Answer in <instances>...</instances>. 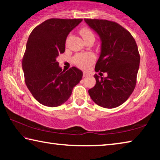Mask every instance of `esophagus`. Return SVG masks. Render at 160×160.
Listing matches in <instances>:
<instances>
[{
    "mask_svg": "<svg viewBox=\"0 0 160 160\" xmlns=\"http://www.w3.org/2000/svg\"><path fill=\"white\" fill-rule=\"evenodd\" d=\"M82 76H83V78H86V77L89 76V74L88 73V72H83V75H82Z\"/></svg>",
    "mask_w": 160,
    "mask_h": 160,
    "instance_id": "obj_1",
    "label": "esophagus"
}]
</instances>
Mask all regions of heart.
I'll return each mask as SVG.
<instances>
[{"label":"heart","instance_id":"obj_1","mask_svg":"<svg viewBox=\"0 0 160 160\" xmlns=\"http://www.w3.org/2000/svg\"><path fill=\"white\" fill-rule=\"evenodd\" d=\"M80 34L86 42L89 38L94 37L93 32L88 28H82L80 29ZM94 56L90 53H80L75 55L72 61L78 68L81 69H86L93 63Z\"/></svg>","mask_w":160,"mask_h":160}]
</instances>
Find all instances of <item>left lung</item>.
<instances>
[{
    "label": "left lung",
    "mask_w": 160,
    "mask_h": 160,
    "mask_svg": "<svg viewBox=\"0 0 160 160\" xmlns=\"http://www.w3.org/2000/svg\"><path fill=\"white\" fill-rule=\"evenodd\" d=\"M84 20L102 40L101 54L95 71L108 75L107 78L94 75L96 84L88 90L89 94L100 107L108 109L117 107L128 99L136 85L140 65L136 42L127 29L115 22Z\"/></svg>",
    "instance_id": "1"
}]
</instances>
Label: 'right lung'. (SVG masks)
<instances>
[{
  "label": "right lung",
  "instance_id": "1",
  "mask_svg": "<svg viewBox=\"0 0 160 160\" xmlns=\"http://www.w3.org/2000/svg\"><path fill=\"white\" fill-rule=\"evenodd\" d=\"M82 19L51 18L35 28L29 35L22 58L25 84L40 104L49 107L63 104L80 82L82 72L72 67L67 71L56 58L65 52L66 40Z\"/></svg>",
  "mask_w": 160,
  "mask_h": 160
}]
</instances>
